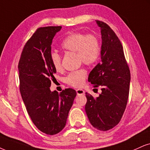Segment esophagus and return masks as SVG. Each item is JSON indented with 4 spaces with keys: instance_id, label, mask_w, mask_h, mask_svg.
<instances>
[{
    "instance_id": "1",
    "label": "esophagus",
    "mask_w": 150,
    "mask_h": 150,
    "mask_svg": "<svg viewBox=\"0 0 150 150\" xmlns=\"http://www.w3.org/2000/svg\"><path fill=\"white\" fill-rule=\"evenodd\" d=\"M76 93L78 95H83L85 94V92H84V90H83L82 89H77Z\"/></svg>"
}]
</instances>
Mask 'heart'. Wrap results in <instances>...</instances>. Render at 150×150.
I'll return each instance as SVG.
<instances>
[{"label": "heart", "mask_w": 150, "mask_h": 150, "mask_svg": "<svg viewBox=\"0 0 150 150\" xmlns=\"http://www.w3.org/2000/svg\"><path fill=\"white\" fill-rule=\"evenodd\" d=\"M61 48L64 51L76 53L79 62L86 65H92L99 60L101 55V44L99 38L95 35L86 34L82 32H75L68 35L61 43ZM50 59L56 71L62 69V58L57 52H52ZM87 71L84 68L69 73L65 79L67 84L74 88H80L85 83Z\"/></svg>", "instance_id": "heart-1"}]
</instances>
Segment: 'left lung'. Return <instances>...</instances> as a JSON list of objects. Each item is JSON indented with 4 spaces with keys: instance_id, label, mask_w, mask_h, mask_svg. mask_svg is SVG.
Returning a JSON list of instances; mask_svg holds the SVG:
<instances>
[{
    "instance_id": "left-lung-1",
    "label": "left lung",
    "mask_w": 150,
    "mask_h": 150,
    "mask_svg": "<svg viewBox=\"0 0 150 150\" xmlns=\"http://www.w3.org/2000/svg\"><path fill=\"white\" fill-rule=\"evenodd\" d=\"M96 22L101 29V61L90 71L88 81L94 88L101 86V93L95 99L86 92L85 109L92 126L105 132L122 119L128 101L131 74L119 38L108 24Z\"/></svg>"
}]
</instances>
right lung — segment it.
<instances>
[{"label": "right lung", "instance_id": "right-lung-1", "mask_svg": "<svg viewBox=\"0 0 150 150\" xmlns=\"http://www.w3.org/2000/svg\"><path fill=\"white\" fill-rule=\"evenodd\" d=\"M62 26L39 28L28 40L19 62V89L25 108L39 130L48 135L59 133L65 127L69 110L76 96L67 88L60 93L50 90L55 79L50 59L51 44Z\"/></svg>", "mask_w": 150, "mask_h": 150}]
</instances>
